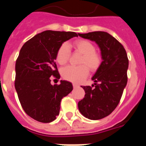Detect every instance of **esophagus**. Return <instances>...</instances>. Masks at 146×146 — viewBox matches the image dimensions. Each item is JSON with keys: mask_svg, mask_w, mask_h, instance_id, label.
I'll return each mask as SVG.
<instances>
[{"mask_svg": "<svg viewBox=\"0 0 146 146\" xmlns=\"http://www.w3.org/2000/svg\"><path fill=\"white\" fill-rule=\"evenodd\" d=\"M77 87H79V86H78V85L75 84V83H73V88H77Z\"/></svg>", "mask_w": 146, "mask_h": 146, "instance_id": "34e87169", "label": "esophagus"}]
</instances>
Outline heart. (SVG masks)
<instances>
[{
  "instance_id": "b5f03b06",
  "label": "heart",
  "mask_w": 146,
  "mask_h": 146,
  "mask_svg": "<svg viewBox=\"0 0 146 146\" xmlns=\"http://www.w3.org/2000/svg\"><path fill=\"white\" fill-rule=\"evenodd\" d=\"M74 51L82 54L79 64L80 66H68L62 69L61 75L71 82H82L88 74V69L95 72L100 68L102 63V55L96 51L94 44L86 39H77L73 43ZM71 50L66 43H63L58 49L55 59L60 65H65L70 57Z\"/></svg>"
}]
</instances>
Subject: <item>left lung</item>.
<instances>
[{
	"label": "left lung",
	"mask_w": 146,
	"mask_h": 146,
	"mask_svg": "<svg viewBox=\"0 0 146 146\" xmlns=\"http://www.w3.org/2000/svg\"><path fill=\"white\" fill-rule=\"evenodd\" d=\"M82 38L94 41L101 50L102 63L92 77L91 86H82L85 97L78 102L80 112L86 118L99 120L114 110L127 83L129 60L124 47L107 32L78 33Z\"/></svg>",
	"instance_id": "1"
}]
</instances>
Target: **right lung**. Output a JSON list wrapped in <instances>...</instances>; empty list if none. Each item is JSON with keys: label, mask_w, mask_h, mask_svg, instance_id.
Returning <instances> with one entry per match:
<instances>
[{"label": "right lung", "mask_w": 146, "mask_h": 146, "mask_svg": "<svg viewBox=\"0 0 146 146\" xmlns=\"http://www.w3.org/2000/svg\"><path fill=\"white\" fill-rule=\"evenodd\" d=\"M74 32L45 31L25 42L15 64V86L24 111L42 123H50L59 115L60 102L72 91L71 82L51 85V76L60 79L55 55Z\"/></svg>", "instance_id": "right-lung-1"}]
</instances>
